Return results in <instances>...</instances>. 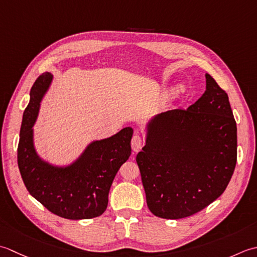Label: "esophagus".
Returning a JSON list of instances; mask_svg holds the SVG:
<instances>
[{"label":"esophagus","instance_id":"34e87169","mask_svg":"<svg viewBox=\"0 0 257 257\" xmlns=\"http://www.w3.org/2000/svg\"><path fill=\"white\" fill-rule=\"evenodd\" d=\"M131 145H132V150L134 152H139L143 146V141L141 139L140 135H134L132 138V142H131Z\"/></svg>","mask_w":257,"mask_h":257}]
</instances>
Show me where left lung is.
Wrapping results in <instances>:
<instances>
[{"label":"left lung","instance_id":"obj_1","mask_svg":"<svg viewBox=\"0 0 257 257\" xmlns=\"http://www.w3.org/2000/svg\"><path fill=\"white\" fill-rule=\"evenodd\" d=\"M206 91L186 108L154 115L136 155L146 203L155 216L179 219L223 194L236 165L237 128L227 94L205 74Z\"/></svg>","mask_w":257,"mask_h":257}]
</instances>
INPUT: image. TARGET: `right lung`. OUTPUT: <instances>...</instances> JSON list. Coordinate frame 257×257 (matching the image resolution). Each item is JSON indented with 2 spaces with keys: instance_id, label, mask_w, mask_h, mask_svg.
<instances>
[{
  "instance_id": "add662e5",
  "label": "right lung",
  "mask_w": 257,
  "mask_h": 257,
  "mask_svg": "<svg viewBox=\"0 0 257 257\" xmlns=\"http://www.w3.org/2000/svg\"><path fill=\"white\" fill-rule=\"evenodd\" d=\"M53 75L45 72L30 92L23 113L18 148V164L24 184L35 200L50 212L67 219H87L105 212L108 192L119 167L131 155L132 127L94 140L72 163L57 165L39 155L34 144V124L41 102Z\"/></svg>"
}]
</instances>
